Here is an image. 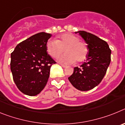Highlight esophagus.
<instances>
[{
	"mask_svg": "<svg viewBox=\"0 0 125 125\" xmlns=\"http://www.w3.org/2000/svg\"><path fill=\"white\" fill-rule=\"evenodd\" d=\"M60 65L62 66V68H66V67H67V66H66V65L62 64H60Z\"/></svg>",
	"mask_w": 125,
	"mask_h": 125,
	"instance_id": "esophagus-1",
	"label": "esophagus"
}]
</instances>
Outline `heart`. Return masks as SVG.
Instances as JSON below:
<instances>
[{
  "label": "heart",
  "instance_id": "b5f03b06",
  "mask_svg": "<svg viewBox=\"0 0 125 125\" xmlns=\"http://www.w3.org/2000/svg\"><path fill=\"white\" fill-rule=\"evenodd\" d=\"M46 49L49 54L54 58H56L66 50V54L57 58L58 61L64 64H73L76 61L78 62H83L88 54L86 44L79 41V37L71 33L62 34L57 40L48 41Z\"/></svg>",
  "mask_w": 125,
  "mask_h": 125
}]
</instances>
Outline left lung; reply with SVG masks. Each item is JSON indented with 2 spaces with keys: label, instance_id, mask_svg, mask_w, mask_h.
I'll list each match as a JSON object with an SVG mask.
<instances>
[{
  "label": "left lung",
  "instance_id": "8db88e82",
  "mask_svg": "<svg viewBox=\"0 0 125 125\" xmlns=\"http://www.w3.org/2000/svg\"><path fill=\"white\" fill-rule=\"evenodd\" d=\"M79 33L87 44L86 61L80 67H75L68 78L72 85L80 91L93 89L101 83L111 61V49L108 43L96 36L84 31Z\"/></svg>",
  "mask_w": 125,
  "mask_h": 125
}]
</instances>
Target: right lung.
<instances>
[{
	"instance_id": "add662e5",
	"label": "right lung",
	"mask_w": 125,
	"mask_h": 125,
	"mask_svg": "<svg viewBox=\"0 0 125 125\" xmlns=\"http://www.w3.org/2000/svg\"><path fill=\"white\" fill-rule=\"evenodd\" d=\"M51 34L39 32L20 42L11 53L10 69L17 88L28 96H36L46 86L51 66L56 63L47 52Z\"/></svg>"
}]
</instances>
